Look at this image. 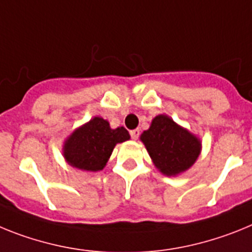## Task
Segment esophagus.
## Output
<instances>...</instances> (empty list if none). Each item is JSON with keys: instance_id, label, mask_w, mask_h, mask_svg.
Masks as SVG:
<instances>
[{"instance_id": "esophagus-1", "label": "esophagus", "mask_w": 252, "mask_h": 252, "mask_svg": "<svg viewBox=\"0 0 252 252\" xmlns=\"http://www.w3.org/2000/svg\"><path fill=\"white\" fill-rule=\"evenodd\" d=\"M139 129H133V130H130V135H132L133 139H137L139 137Z\"/></svg>"}]
</instances>
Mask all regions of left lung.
<instances>
[{
    "mask_svg": "<svg viewBox=\"0 0 252 252\" xmlns=\"http://www.w3.org/2000/svg\"><path fill=\"white\" fill-rule=\"evenodd\" d=\"M139 139L155 167L170 178L188 171L202 152L200 138L166 114L153 118L150 128L142 133Z\"/></svg>",
    "mask_w": 252,
    "mask_h": 252,
    "instance_id": "1",
    "label": "left lung"
}]
</instances>
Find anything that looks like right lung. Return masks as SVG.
I'll list each match as a JSON object with an SVG mask.
<instances>
[{
	"mask_svg": "<svg viewBox=\"0 0 252 252\" xmlns=\"http://www.w3.org/2000/svg\"><path fill=\"white\" fill-rule=\"evenodd\" d=\"M129 139L130 135L124 126L113 129L108 120L94 117L64 139L62 153L65 162L72 167L82 171H101L114 147Z\"/></svg>",
	"mask_w": 252,
	"mask_h": 252,
	"instance_id": "1",
	"label": "right lung"
}]
</instances>
